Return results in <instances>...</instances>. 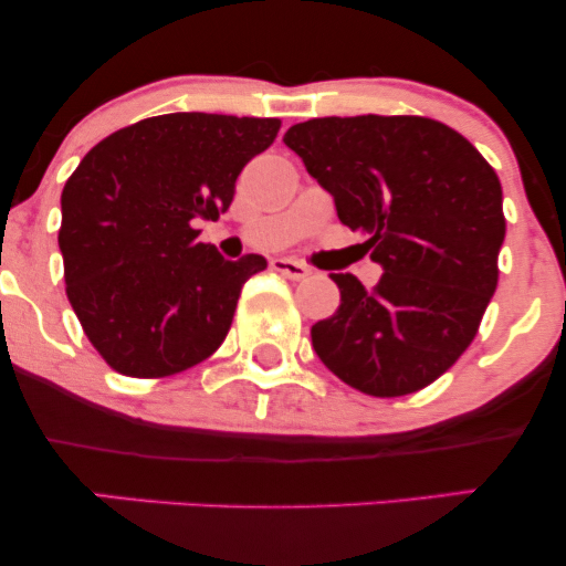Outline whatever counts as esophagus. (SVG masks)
Segmentation results:
<instances>
[{"instance_id": "esophagus-1", "label": "esophagus", "mask_w": 566, "mask_h": 566, "mask_svg": "<svg viewBox=\"0 0 566 566\" xmlns=\"http://www.w3.org/2000/svg\"><path fill=\"white\" fill-rule=\"evenodd\" d=\"M271 269L279 271V274H284L287 279H297V282L311 274L303 263L292 261V258H274V261H271Z\"/></svg>"}]
</instances>
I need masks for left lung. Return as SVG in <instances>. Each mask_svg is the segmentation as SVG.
Instances as JSON below:
<instances>
[{
	"label": "left lung",
	"instance_id": "8db88e82",
	"mask_svg": "<svg viewBox=\"0 0 566 566\" xmlns=\"http://www.w3.org/2000/svg\"><path fill=\"white\" fill-rule=\"evenodd\" d=\"M284 143L382 269L375 290L329 274L340 305L311 327L316 356L361 394L420 391L471 346L495 295L505 239L495 170L426 116H324L292 125Z\"/></svg>",
	"mask_w": 566,
	"mask_h": 566
}]
</instances>
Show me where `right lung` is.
<instances>
[{"instance_id": "obj_1", "label": "right lung", "mask_w": 566, "mask_h": 566, "mask_svg": "<svg viewBox=\"0 0 566 566\" xmlns=\"http://www.w3.org/2000/svg\"><path fill=\"white\" fill-rule=\"evenodd\" d=\"M279 119L178 112L116 129L61 193L66 295L116 373L165 378L216 354L263 255L226 261L199 220L231 207L237 178Z\"/></svg>"}]
</instances>
